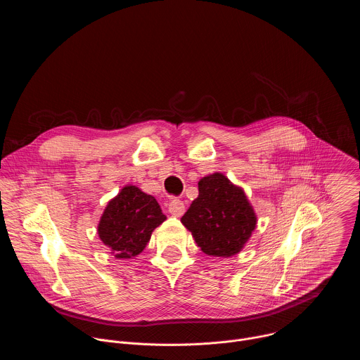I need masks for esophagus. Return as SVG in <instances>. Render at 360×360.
Listing matches in <instances>:
<instances>
[{
  "label": "esophagus",
  "mask_w": 360,
  "mask_h": 360,
  "mask_svg": "<svg viewBox=\"0 0 360 360\" xmlns=\"http://www.w3.org/2000/svg\"><path fill=\"white\" fill-rule=\"evenodd\" d=\"M168 211H169V214H171L172 217L179 218V217H182L184 212H185V205H184V202L179 200V199H172V200L169 202V205H168Z\"/></svg>",
  "instance_id": "34e87169"
}]
</instances>
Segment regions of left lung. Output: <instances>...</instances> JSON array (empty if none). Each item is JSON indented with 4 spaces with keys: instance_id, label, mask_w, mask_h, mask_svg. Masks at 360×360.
<instances>
[{
    "instance_id": "obj_1",
    "label": "left lung",
    "mask_w": 360,
    "mask_h": 360,
    "mask_svg": "<svg viewBox=\"0 0 360 360\" xmlns=\"http://www.w3.org/2000/svg\"><path fill=\"white\" fill-rule=\"evenodd\" d=\"M198 189L181 222L202 252L221 258L236 255L256 228V215L243 189L219 172L203 176Z\"/></svg>"
}]
</instances>
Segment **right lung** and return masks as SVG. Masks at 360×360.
I'll return each mask as SVG.
<instances>
[{
  "mask_svg": "<svg viewBox=\"0 0 360 360\" xmlns=\"http://www.w3.org/2000/svg\"><path fill=\"white\" fill-rule=\"evenodd\" d=\"M165 219L155 198L127 185L108 202L98 224V235L115 258L131 259L145 249L153 229Z\"/></svg>",
  "mask_w": 360,
  "mask_h": 360,
  "instance_id": "obj_1",
  "label": "right lung"
}]
</instances>
